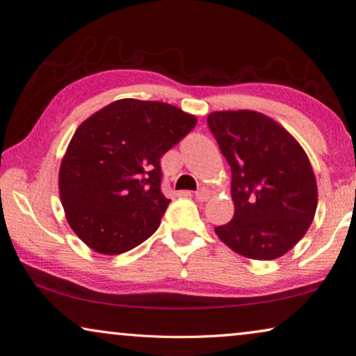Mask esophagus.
<instances>
[{
  "mask_svg": "<svg viewBox=\"0 0 356 356\" xmlns=\"http://www.w3.org/2000/svg\"><path fill=\"white\" fill-rule=\"evenodd\" d=\"M210 195H211V193L207 188H202V189H199L195 193V199L197 200H200V202H207L210 199Z\"/></svg>",
  "mask_w": 356,
  "mask_h": 356,
  "instance_id": "34e87169",
  "label": "esophagus"
}]
</instances>
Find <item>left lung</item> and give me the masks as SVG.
Listing matches in <instances>:
<instances>
[{
  "label": "left lung",
  "mask_w": 356,
  "mask_h": 356,
  "mask_svg": "<svg viewBox=\"0 0 356 356\" xmlns=\"http://www.w3.org/2000/svg\"><path fill=\"white\" fill-rule=\"evenodd\" d=\"M207 122L232 172L235 213L215 227L216 235L245 258H280L307 232L318 204L307 154L286 129L258 111H215Z\"/></svg>",
  "instance_id": "1"
}]
</instances>
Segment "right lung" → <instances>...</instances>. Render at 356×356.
I'll return each instance as SVG.
<instances>
[{"label":"right lung","mask_w":356,"mask_h":356,"mask_svg":"<svg viewBox=\"0 0 356 356\" xmlns=\"http://www.w3.org/2000/svg\"><path fill=\"white\" fill-rule=\"evenodd\" d=\"M195 124L168 103L122 98L76 129L58 189L70 227L87 247L121 254L157 231L170 204L161 191V157Z\"/></svg>","instance_id":"1"}]
</instances>
